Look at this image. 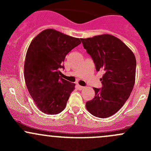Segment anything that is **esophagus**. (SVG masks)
I'll return each instance as SVG.
<instances>
[{
  "label": "esophagus",
  "instance_id": "34e87169",
  "mask_svg": "<svg viewBox=\"0 0 151 151\" xmlns=\"http://www.w3.org/2000/svg\"><path fill=\"white\" fill-rule=\"evenodd\" d=\"M78 88H79V89H80V90H83V89H85V87L81 86V85H78Z\"/></svg>",
  "mask_w": 151,
  "mask_h": 151
}]
</instances>
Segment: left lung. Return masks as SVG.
<instances>
[{
    "instance_id": "8db88e82",
    "label": "left lung",
    "mask_w": 151,
    "mask_h": 151,
    "mask_svg": "<svg viewBox=\"0 0 151 151\" xmlns=\"http://www.w3.org/2000/svg\"><path fill=\"white\" fill-rule=\"evenodd\" d=\"M93 60L96 71H104L102 88H96L95 96L86 102L87 109L97 118L116 113L129 99L135 83L136 58L121 40L109 34L81 39Z\"/></svg>"
}]
</instances>
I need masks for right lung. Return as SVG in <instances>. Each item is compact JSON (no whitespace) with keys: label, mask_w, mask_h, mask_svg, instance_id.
<instances>
[{"label":"right lung","mask_w":151,"mask_h":151,"mask_svg":"<svg viewBox=\"0 0 151 151\" xmlns=\"http://www.w3.org/2000/svg\"><path fill=\"white\" fill-rule=\"evenodd\" d=\"M81 44L80 39L54 29H46L32 40L25 56L24 77L27 88L37 107L55 115L66 106L75 84L61 78L60 68L66 55Z\"/></svg>","instance_id":"1"}]
</instances>
